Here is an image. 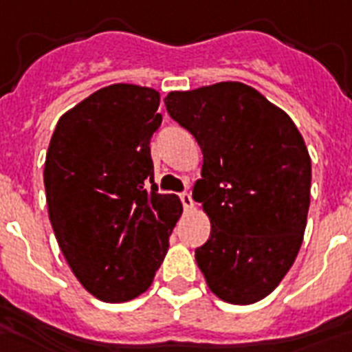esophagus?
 <instances>
[{
    "label": "esophagus",
    "mask_w": 352,
    "mask_h": 352,
    "mask_svg": "<svg viewBox=\"0 0 352 352\" xmlns=\"http://www.w3.org/2000/svg\"><path fill=\"white\" fill-rule=\"evenodd\" d=\"M181 201H182V206H184L186 210H192V208H194V199H192V195L188 194V192H182Z\"/></svg>",
    "instance_id": "34e87169"
}]
</instances>
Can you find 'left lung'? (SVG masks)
<instances>
[{
  "mask_svg": "<svg viewBox=\"0 0 352 352\" xmlns=\"http://www.w3.org/2000/svg\"><path fill=\"white\" fill-rule=\"evenodd\" d=\"M166 109L203 151L194 199L210 218L195 249L225 302L253 305L277 288L302 243L312 164L292 118L243 82L170 92Z\"/></svg>",
  "mask_w": 352,
  "mask_h": 352,
  "instance_id": "8db88e82",
  "label": "left lung"
}]
</instances>
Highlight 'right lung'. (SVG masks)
<instances>
[{
    "mask_svg": "<svg viewBox=\"0 0 352 352\" xmlns=\"http://www.w3.org/2000/svg\"><path fill=\"white\" fill-rule=\"evenodd\" d=\"M158 104L153 88L104 87L60 116L47 147L51 227L77 280L99 301H129L151 286L182 214L177 195L147 190Z\"/></svg>",
    "mask_w": 352,
    "mask_h": 352,
    "instance_id": "right-lung-1",
    "label": "right lung"
}]
</instances>
